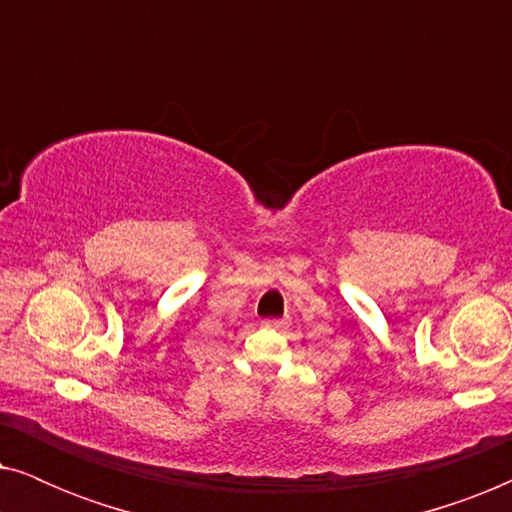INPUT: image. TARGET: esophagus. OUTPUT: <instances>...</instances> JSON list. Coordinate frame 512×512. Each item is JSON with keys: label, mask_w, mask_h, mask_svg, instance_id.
I'll use <instances>...</instances> for the list:
<instances>
[{"label": "esophagus", "mask_w": 512, "mask_h": 512, "mask_svg": "<svg viewBox=\"0 0 512 512\" xmlns=\"http://www.w3.org/2000/svg\"><path fill=\"white\" fill-rule=\"evenodd\" d=\"M263 326L272 328V331H284V328H289V321H286V319H265Z\"/></svg>", "instance_id": "obj_1"}]
</instances>
